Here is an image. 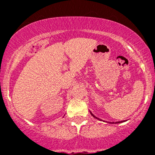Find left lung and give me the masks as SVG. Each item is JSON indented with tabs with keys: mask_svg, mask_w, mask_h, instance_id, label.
Returning a JSON list of instances; mask_svg holds the SVG:
<instances>
[{
	"mask_svg": "<svg viewBox=\"0 0 155 155\" xmlns=\"http://www.w3.org/2000/svg\"><path fill=\"white\" fill-rule=\"evenodd\" d=\"M90 113H91V112H90ZM91 115H92V116H94V118H96V119H98V120H99V119H98V118H97V117H95V116H94V115H93V114H92V113H91ZM122 122H123V121H121V122H116V123H113V124H120V123H122ZM110 124H112V123H110Z\"/></svg>",
	"mask_w": 155,
	"mask_h": 155,
	"instance_id": "8db88e82",
	"label": "left lung"
}]
</instances>
